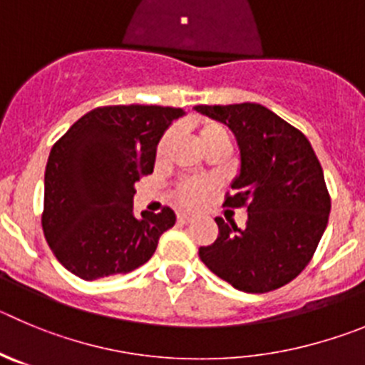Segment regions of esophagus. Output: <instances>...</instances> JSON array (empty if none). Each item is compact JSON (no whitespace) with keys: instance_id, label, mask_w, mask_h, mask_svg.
Returning <instances> with one entry per match:
<instances>
[{"instance_id":"esophagus-1","label":"esophagus","mask_w":365,"mask_h":365,"mask_svg":"<svg viewBox=\"0 0 365 365\" xmlns=\"http://www.w3.org/2000/svg\"><path fill=\"white\" fill-rule=\"evenodd\" d=\"M177 222L179 224L192 222V215H188V213H179V215H177Z\"/></svg>"}]
</instances>
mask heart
<instances>
[{
    "mask_svg": "<svg viewBox=\"0 0 365 365\" xmlns=\"http://www.w3.org/2000/svg\"><path fill=\"white\" fill-rule=\"evenodd\" d=\"M220 135H226V132H224L222 126L215 125V123H208V125L199 130V141L202 148ZM168 141L170 133L163 137V141L159 143V153L165 152ZM213 190H215V180L208 179V177H195V179L180 180L175 188V197L185 208H199L200 205H205L206 200L210 199Z\"/></svg>",
    "mask_w": 365,
    "mask_h": 365,
    "instance_id": "b5f03b06",
    "label": "heart"
}]
</instances>
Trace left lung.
<instances>
[{
  "label": "left lung",
  "instance_id": "obj_1",
  "mask_svg": "<svg viewBox=\"0 0 365 365\" xmlns=\"http://www.w3.org/2000/svg\"><path fill=\"white\" fill-rule=\"evenodd\" d=\"M195 110L235 135L240 172L224 206L248 208L244 228L217 217L219 237L200 246V260L239 292L279 289L309 264L327 226L331 199L322 166L306 135L266 106L240 103Z\"/></svg>",
  "mask_w": 365,
  "mask_h": 365
}]
</instances>
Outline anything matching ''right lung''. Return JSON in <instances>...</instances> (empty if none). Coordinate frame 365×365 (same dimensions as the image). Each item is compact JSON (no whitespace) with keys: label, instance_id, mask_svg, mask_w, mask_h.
<instances>
[{"label":"right lung","instance_id":"obj_1","mask_svg":"<svg viewBox=\"0 0 365 365\" xmlns=\"http://www.w3.org/2000/svg\"><path fill=\"white\" fill-rule=\"evenodd\" d=\"M182 108L99 106L52 146L45 170L43 233L56 259L79 279L133 272L152 259L175 213L133 215L135 182L153 172L157 145Z\"/></svg>","mask_w":365,"mask_h":365}]
</instances>
